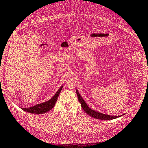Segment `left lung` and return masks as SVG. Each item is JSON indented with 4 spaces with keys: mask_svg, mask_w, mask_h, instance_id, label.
<instances>
[{
    "mask_svg": "<svg viewBox=\"0 0 148 148\" xmlns=\"http://www.w3.org/2000/svg\"><path fill=\"white\" fill-rule=\"evenodd\" d=\"M76 92L78 96V99L79 100V102H80L81 103V106L82 107V109H84L85 112L88 115H89L90 116H91L93 118L97 119H100V120H112V119H114L119 117L121 116H109V115L100 113V112H98L91 109L90 108L87 106V104L85 103V100L83 99L82 97L80 96V93H78V90H77Z\"/></svg>",
    "mask_w": 148,
    "mask_h": 148,
    "instance_id": "1",
    "label": "left lung"
}]
</instances>
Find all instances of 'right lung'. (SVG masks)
<instances>
[{"mask_svg":"<svg viewBox=\"0 0 148 148\" xmlns=\"http://www.w3.org/2000/svg\"><path fill=\"white\" fill-rule=\"evenodd\" d=\"M62 88L63 86H61L58 89V90L57 92L55 93V95H54L51 99L48 100V101L38 104V105H36L33 107L28 108H21V109L24 111L31 114H41L47 112H48L51 109H53V107L55 106L56 100L58 99V97L60 95V92L62 91Z\"/></svg>","mask_w":148,"mask_h":148,"instance_id":"right-lung-1","label":"right lung"}]
</instances>
